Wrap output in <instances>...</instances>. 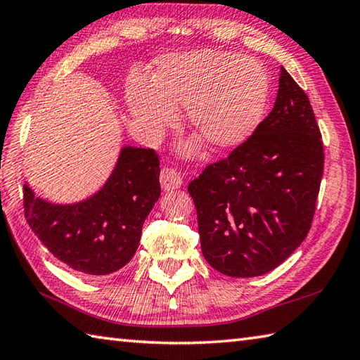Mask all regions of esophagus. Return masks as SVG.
Here are the masks:
<instances>
[{
	"mask_svg": "<svg viewBox=\"0 0 360 360\" xmlns=\"http://www.w3.org/2000/svg\"><path fill=\"white\" fill-rule=\"evenodd\" d=\"M160 181H161V188L165 191H171V189H177L183 185V179L180 172L175 171L172 167H165L161 171L160 175Z\"/></svg>",
	"mask_w": 360,
	"mask_h": 360,
	"instance_id": "34e87169",
	"label": "esophagus"
}]
</instances>
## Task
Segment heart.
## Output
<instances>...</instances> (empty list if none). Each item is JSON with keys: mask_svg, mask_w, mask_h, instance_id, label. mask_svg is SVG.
I'll return each instance as SVG.
<instances>
[{"mask_svg": "<svg viewBox=\"0 0 360 360\" xmlns=\"http://www.w3.org/2000/svg\"><path fill=\"white\" fill-rule=\"evenodd\" d=\"M271 81L263 64L232 51L198 50L171 54L150 81H133L128 108L142 130L157 134L186 106L189 128L214 152L244 144L266 112Z\"/></svg>", "mask_w": 360, "mask_h": 360, "instance_id": "obj_1", "label": "heart"}]
</instances>
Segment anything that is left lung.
Returning a JSON list of instances; mask_svg holds the SVG:
<instances>
[{
	"label": "left lung",
	"instance_id": "1",
	"mask_svg": "<svg viewBox=\"0 0 360 360\" xmlns=\"http://www.w3.org/2000/svg\"><path fill=\"white\" fill-rule=\"evenodd\" d=\"M323 167L307 94L282 67L273 111L188 186L205 260L230 277L262 276L285 262L310 230Z\"/></svg>",
	"mask_w": 360,
	"mask_h": 360
}]
</instances>
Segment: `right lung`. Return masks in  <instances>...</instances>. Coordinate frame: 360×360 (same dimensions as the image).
<instances>
[{
  "label": "right lung",
  "instance_id": "obj_1",
  "mask_svg": "<svg viewBox=\"0 0 360 360\" xmlns=\"http://www.w3.org/2000/svg\"><path fill=\"white\" fill-rule=\"evenodd\" d=\"M160 194L158 155L127 146L103 188L86 200L59 205L36 198L25 185V218L58 260L78 273L106 276L133 259Z\"/></svg>",
  "mask_w": 360,
  "mask_h": 360
}]
</instances>
